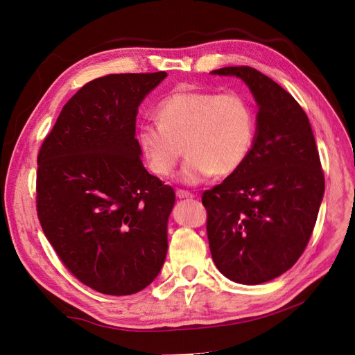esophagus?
<instances>
[{
    "instance_id": "esophagus-1",
    "label": "esophagus",
    "mask_w": 355,
    "mask_h": 355,
    "mask_svg": "<svg viewBox=\"0 0 355 355\" xmlns=\"http://www.w3.org/2000/svg\"><path fill=\"white\" fill-rule=\"evenodd\" d=\"M177 197L178 198H187V200H190L194 196L190 191H187V190H177Z\"/></svg>"
}]
</instances>
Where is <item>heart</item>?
Listing matches in <instances>:
<instances>
[{
	"label": "heart",
	"mask_w": 355,
	"mask_h": 355,
	"mask_svg": "<svg viewBox=\"0 0 355 355\" xmlns=\"http://www.w3.org/2000/svg\"><path fill=\"white\" fill-rule=\"evenodd\" d=\"M158 122L138 126V145L155 177H171L184 153L181 180L200 184L213 174L232 175L248 159L256 119L248 99L236 92L177 90L155 109Z\"/></svg>",
	"instance_id": "heart-1"
}]
</instances>
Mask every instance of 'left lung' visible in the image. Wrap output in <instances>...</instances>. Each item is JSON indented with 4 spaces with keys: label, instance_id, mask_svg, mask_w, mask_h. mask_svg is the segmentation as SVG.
<instances>
[{
    "label": "left lung",
    "instance_id": "8db88e82",
    "mask_svg": "<svg viewBox=\"0 0 355 355\" xmlns=\"http://www.w3.org/2000/svg\"><path fill=\"white\" fill-rule=\"evenodd\" d=\"M211 73L243 79L259 112L245 164L202 193L210 252L230 281L259 285L302 256L324 197V171L308 116L289 92L249 66Z\"/></svg>",
    "mask_w": 355,
    "mask_h": 355
}]
</instances>
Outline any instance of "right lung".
<instances>
[{
    "label": "right lung",
    "instance_id": "obj_1",
    "mask_svg": "<svg viewBox=\"0 0 355 355\" xmlns=\"http://www.w3.org/2000/svg\"><path fill=\"white\" fill-rule=\"evenodd\" d=\"M165 71L90 80L63 106L37 155L42 229L64 268L105 295L151 284L166 256L175 194L139 158L135 122Z\"/></svg>",
    "mask_w": 355,
    "mask_h": 355
}]
</instances>
